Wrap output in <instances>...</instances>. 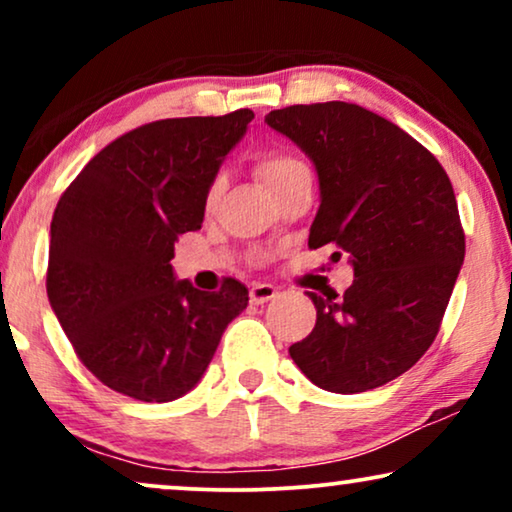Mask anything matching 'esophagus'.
Segmentation results:
<instances>
[{"instance_id":"34e87169","label":"esophagus","mask_w":512,"mask_h":512,"mask_svg":"<svg viewBox=\"0 0 512 512\" xmlns=\"http://www.w3.org/2000/svg\"><path fill=\"white\" fill-rule=\"evenodd\" d=\"M249 296H251V303H254V305H263V303H268V300L277 296V289L272 284H251Z\"/></svg>"}]
</instances>
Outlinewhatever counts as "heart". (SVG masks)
Segmentation results:
<instances>
[{
	"instance_id": "b5f03b06",
	"label": "heart",
	"mask_w": 512,
	"mask_h": 512,
	"mask_svg": "<svg viewBox=\"0 0 512 512\" xmlns=\"http://www.w3.org/2000/svg\"><path fill=\"white\" fill-rule=\"evenodd\" d=\"M256 172L272 193H279L282 188L291 186L296 179L307 177V174H310V167H307L300 158L291 156V153L268 151V153H261V156H258ZM221 191H223V179L216 177L207 193L209 205H214V202L219 200Z\"/></svg>"
}]
</instances>
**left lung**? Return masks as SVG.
I'll return each instance as SVG.
<instances>
[{
    "label": "left lung",
    "instance_id": "left-lung-1",
    "mask_svg": "<svg viewBox=\"0 0 512 512\" xmlns=\"http://www.w3.org/2000/svg\"><path fill=\"white\" fill-rule=\"evenodd\" d=\"M265 123L317 167L310 247L335 244L333 256L354 265L342 296L310 293L317 324L289 347L291 359L333 394L382 387L436 340L464 263L450 177L417 139L359 104H293Z\"/></svg>",
    "mask_w": 512,
    "mask_h": 512
}]
</instances>
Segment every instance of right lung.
I'll return each instance as SVG.
<instances>
[{
	"label": "right lung",
	"mask_w": 512,
	"mask_h": 512,
	"mask_svg": "<svg viewBox=\"0 0 512 512\" xmlns=\"http://www.w3.org/2000/svg\"><path fill=\"white\" fill-rule=\"evenodd\" d=\"M251 109L165 118L125 132L83 167L55 207L46 291L83 366L118 394L167 403L200 382L249 303L174 279L179 235L200 230L209 186Z\"/></svg>",
	"instance_id": "obj_1"
}]
</instances>
